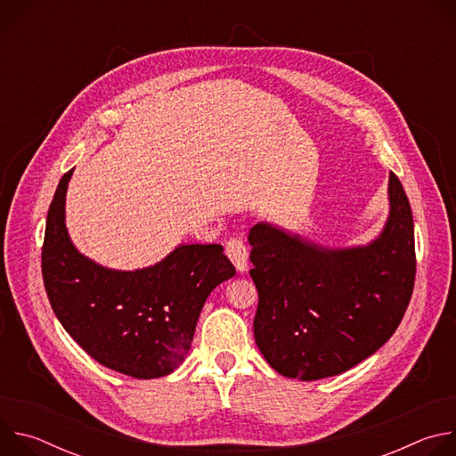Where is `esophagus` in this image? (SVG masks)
<instances>
[{
  "instance_id": "obj_1",
  "label": "esophagus",
  "mask_w": 456,
  "mask_h": 456,
  "mask_svg": "<svg viewBox=\"0 0 456 456\" xmlns=\"http://www.w3.org/2000/svg\"><path fill=\"white\" fill-rule=\"evenodd\" d=\"M225 254L232 262L234 269L243 274L247 271V257H248V250L245 247V243L240 238H231L225 245Z\"/></svg>"
}]
</instances>
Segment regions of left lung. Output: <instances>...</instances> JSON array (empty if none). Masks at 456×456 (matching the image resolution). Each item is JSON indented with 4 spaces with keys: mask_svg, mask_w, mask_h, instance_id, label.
<instances>
[{
    "mask_svg": "<svg viewBox=\"0 0 456 456\" xmlns=\"http://www.w3.org/2000/svg\"><path fill=\"white\" fill-rule=\"evenodd\" d=\"M389 213L366 245L322 247L269 222L248 232L257 289L254 339L281 375L317 380L373 355L394 336L415 283L413 215L389 173Z\"/></svg>",
    "mask_w": 456,
    "mask_h": 456,
    "instance_id": "1",
    "label": "left lung"
}]
</instances>
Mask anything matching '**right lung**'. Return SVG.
<instances>
[{
    "label": "right lung",
    "instance_id": "add662e5",
    "mask_svg": "<svg viewBox=\"0 0 456 456\" xmlns=\"http://www.w3.org/2000/svg\"><path fill=\"white\" fill-rule=\"evenodd\" d=\"M64 173L46 216L41 267L62 329L99 364L159 379L187 357L206 299L236 271L218 243H180L159 264L115 271L77 250L64 224Z\"/></svg>",
    "mask_w": 456,
    "mask_h": 456
}]
</instances>
